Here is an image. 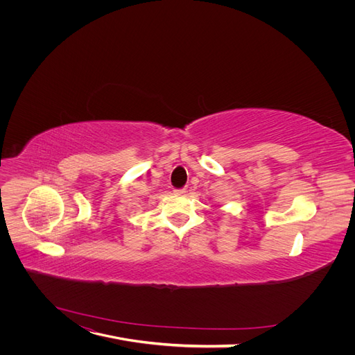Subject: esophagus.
I'll use <instances>...</instances> for the list:
<instances>
[{"label": "esophagus", "instance_id": "1", "mask_svg": "<svg viewBox=\"0 0 355 355\" xmlns=\"http://www.w3.org/2000/svg\"><path fill=\"white\" fill-rule=\"evenodd\" d=\"M174 193H175V194H180V196H182V194L187 193V189H175V190H174Z\"/></svg>", "mask_w": 355, "mask_h": 355}]
</instances>
